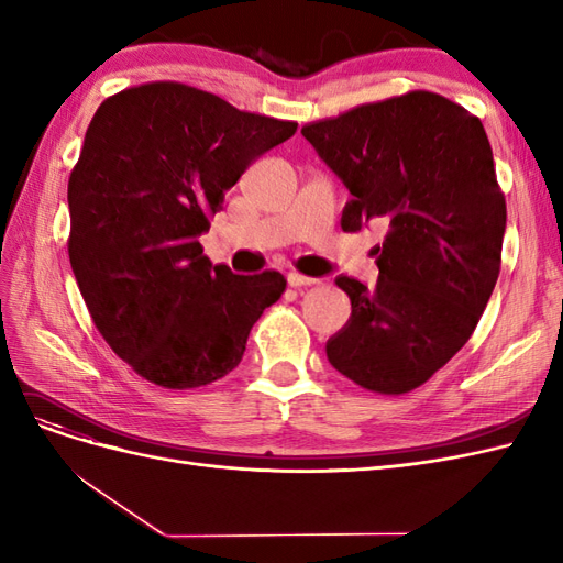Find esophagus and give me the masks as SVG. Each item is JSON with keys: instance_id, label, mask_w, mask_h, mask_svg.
I'll list each match as a JSON object with an SVG mask.
<instances>
[{"instance_id": "obj_1", "label": "esophagus", "mask_w": 563, "mask_h": 563, "mask_svg": "<svg viewBox=\"0 0 563 563\" xmlns=\"http://www.w3.org/2000/svg\"><path fill=\"white\" fill-rule=\"evenodd\" d=\"M286 282H288V286H294V288L317 284V279H314V277H305V275H298V272H288V275H286Z\"/></svg>"}]
</instances>
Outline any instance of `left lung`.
Here are the masks:
<instances>
[{"instance_id":"obj_1","label":"left lung","mask_w":563,"mask_h":563,"mask_svg":"<svg viewBox=\"0 0 563 563\" xmlns=\"http://www.w3.org/2000/svg\"><path fill=\"white\" fill-rule=\"evenodd\" d=\"M300 133L352 195L343 230L387 223L376 286L335 279L352 314L327 356L356 385L404 395L467 343L498 282L507 209L486 131L449 98L411 91Z\"/></svg>"}]
</instances>
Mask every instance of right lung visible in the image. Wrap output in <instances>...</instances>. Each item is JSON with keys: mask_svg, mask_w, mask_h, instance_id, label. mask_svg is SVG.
Returning <instances> with one entry per match:
<instances>
[{"mask_svg": "<svg viewBox=\"0 0 563 563\" xmlns=\"http://www.w3.org/2000/svg\"><path fill=\"white\" fill-rule=\"evenodd\" d=\"M296 129L178 81L96 110L67 183V253L96 329L145 380L192 389L228 376L282 298L279 272L234 275L199 236L246 168Z\"/></svg>", "mask_w": 563, "mask_h": 563, "instance_id": "obj_1", "label": "right lung"}]
</instances>
